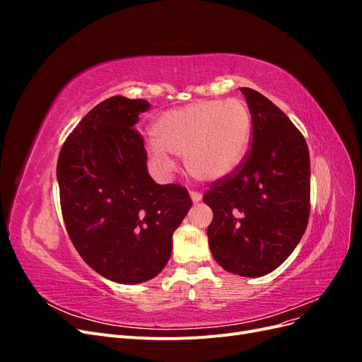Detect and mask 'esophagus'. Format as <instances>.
I'll list each match as a JSON object with an SVG mask.
<instances>
[{
    "label": "esophagus",
    "instance_id": "34e87169",
    "mask_svg": "<svg viewBox=\"0 0 362 362\" xmlns=\"http://www.w3.org/2000/svg\"><path fill=\"white\" fill-rule=\"evenodd\" d=\"M190 198H192L193 204H198L202 201V194L198 192H190Z\"/></svg>",
    "mask_w": 362,
    "mask_h": 362
}]
</instances>
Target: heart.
<instances>
[{
  "label": "heart",
  "instance_id": "b5f03b06",
  "mask_svg": "<svg viewBox=\"0 0 362 362\" xmlns=\"http://www.w3.org/2000/svg\"><path fill=\"white\" fill-rule=\"evenodd\" d=\"M151 131L152 161L169 169L166 154L184 157L190 177L213 182L231 175L245 160L252 117L240 100H202L161 113Z\"/></svg>",
  "mask_w": 362,
  "mask_h": 362
}]
</instances>
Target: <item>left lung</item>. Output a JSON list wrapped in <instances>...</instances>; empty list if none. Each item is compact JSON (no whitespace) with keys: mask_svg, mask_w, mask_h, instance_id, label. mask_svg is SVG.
<instances>
[{"mask_svg":"<svg viewBox=\"0 0 362 362\" xmlns=\"http://www.w3.org/2000/svg\"><path fill=\"white\" fill-rule=\"evenodd\" d=\"M252 117V148L234 175L211 184L204 202L211 254L226 272L258 278L298 246L310 218V152L300 131L264 95L240 87Z\"/></svg>","mask_w":362,"mask_h":362,"instance_id":"8db88e82","label":"left lung"}]
</instances>
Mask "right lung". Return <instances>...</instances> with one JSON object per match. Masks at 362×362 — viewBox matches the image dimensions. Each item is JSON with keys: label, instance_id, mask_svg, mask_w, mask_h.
Masks as SVG:
<instances>
[{"label": "right lung", "instance_id": "obj_1", "mask_svg": "<svg viewBox=\"0 0 362 362\" xmlns=\"http://www.w3.org/2000/svg\"><path fill=\"white\" fill-rule=\"evenodd\" d=\"M145 100L112 96L93 107L64 141L57 181L64 225L80 257L119 284L156 278L172 235L192 206L178 184H157L134 129Z\"/></svg>", "mask_w": 362, "mask_h": 362}]
</instances>
